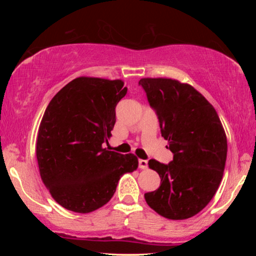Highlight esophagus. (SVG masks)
I'll return each instance as SVG.
<instances>
[{"label":"esophagus","instance_id":"obj_1","mask_svg":"<svg viewBox=\"0 0 256 256\" xmlns=\"http://www.w3.org/2000/svg\"><path fill=\"white\" fill-rule=\"evenodd\" d=\"M138 167H140L141 170H146V167H148V162L144 159H140L138 160Z\"/></svg>","mask_w":256,"mask_h":256}]
</instances>
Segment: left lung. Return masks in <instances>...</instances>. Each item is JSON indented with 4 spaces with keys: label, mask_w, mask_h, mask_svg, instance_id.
<instances>
[{
    "label": "left lung",
    "mask_w": 256,
    "mask_h": 256,
    "mask_svg": "<svg viewBox=\"0 0 256 256\" xmlns=\"http://www.w3.org/2000/svg\"><path fill=\"white\" fill-rule=\"evenodd\" d=\"M157 112L162 136L174 154L168 164L149 160L160 186L144 194L151 209L172 220L196 216L218 190L227 158V136L214 107L188 84L168 78L138 81Z\"/></svg>",
    "instance_id": "left-lung-1"
}]
</instances>
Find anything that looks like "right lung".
Returning <instances> with one entry per match:
<instances>
[{
  "mask_svg": "<svg viewBox=\"0 0 256 256\" xmlns=\"http://www.w3.org/2000/svg\"><path fill=\"white\" fill-rule=\"evenodd\" d=\"M128 92L123 80L79 76L50 102L38 128L42 180L66 209L89 214L114 196L120 177L136 170L133 154L104 148L116 122L115 107Z\"/></svg>",
  "mask_w": 256,
  "mask_h": 256,
  "instance_id": "obj_1",
  "label": "right lung"
}]
</instances>
